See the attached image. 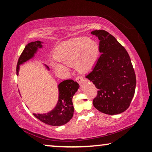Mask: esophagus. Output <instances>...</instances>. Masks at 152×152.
<instances>
[{"instance_id":"obj_1","label":"esophagus","mask_w":152,"mask_h":152,"mask_svg":"<svg viewBox=\"0 0 152 152\" xmlns=\"http://www.w3.org/2000/svg\"><path fill=\"white\" fill-rule=\"evenodd\" d=\"M82 80H83V78L81 76H77L76 77V80L78 82V83H81Z\"/></svg>"}]
</instances>
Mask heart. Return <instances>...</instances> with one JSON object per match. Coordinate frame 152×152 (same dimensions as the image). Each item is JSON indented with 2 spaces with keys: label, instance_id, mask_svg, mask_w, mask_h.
Instances as JSON below:
<instances>
[{
  "label": "heart",
  "instance_id": "b5f03b06",
  "mask_svg": "<svg viewBox=\"0 0 152 152\" xmlns=\"http://www.w3.org/2000/svg\"><path fill=\"white\" fill-rule=\"evenodd\" d=\"M99 54V45L88 37L74 38L60 43L53 51V57L58 64L53 68L64 69L63 65L74 66L77 71L86 72L91 70Z\"/></svg>",
  "mask_w": 152,
  "mask_h": 152
}]
</instances>
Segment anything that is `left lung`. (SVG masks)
Segmentation results:
<instances>
[{"mask_svg": "<svg viewBox=\"0 0 152 152\" xmlns=\"http://www.w3.org/2000/svg\"><path fill=\"white\" fill-rule=\"evenodd\" d=\"M91 34L99 38L102 53L86 76L98 89L93 105L105 114H119L128 109L135 94L136 76L132 61L125 48L109 32L95 30Z\"/></svg>", "mask_w": 152, "mask_h": 152, "instance_id": "8db88e82", "label": "left lung"}]
</instances>
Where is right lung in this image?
Returning a JSON list of instances; mask_svg holds the SVG:
<instances>
[{"label": "right lung", "mask_w": 152, "mask_h": 152, "mask_svg": "<svg viewBox=\"0 0 152 152\" xmlns=\"http://www.w3.org/2000/svg\"><path fill=\"white\" fill-rule=\"evenodd\" d=\"M42 46L39 41L29 43L25 46L17 61V74L19 72L20 64L31 58L37 50V48H42ZM78 82L74 81L73 80H66L61 82L58 86L60 96L58 104L55 109L47 114L33 113V115L41 121L48 125L60 126L66 124L73 117L74 110L72 97L78 90Z\"/></svg>", "instance_id": "right-lung-1"}]
</instances>
